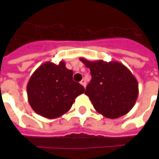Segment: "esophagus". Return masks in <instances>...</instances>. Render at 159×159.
Returning <instances> with one entry per match:
<instances>
[{"mask_svg": "<svg viewBox=\"0 0 159 159\" xmlns=\"http://www.w3.org/2000/svg\"><path fill=\"white\" fill-rule=\"evenodd\" d=\"M80 83H81V84H82L84 87H86V80H85V79H82V81L80 82Z\"/></svg>", "mask_w": 159, "mask_h": 159, "instance_id": "34e87169", "label": "esophagus"}]
</instances>
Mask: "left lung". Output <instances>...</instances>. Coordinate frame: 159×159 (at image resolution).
<instances>
[{
	"mask_svg": "<svg viewBox=\"0 0 159 159\" xmlns=\"http://www.w3.org/2000/svg\"><path fill=\"white\" fill-rule=\"evenodd\" d=\"M80 60L91 71L92 80L85 94L95 110L110 119L129 112L139 95L138 81L132 72L117 61H89L83 57Z\"/></svg>",
	"mask_w": 159,
	"mask_h": 159,
	"instance_id": "8db88e82",
	"label": "left lung"
}]
</instances>
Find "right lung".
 <instances>
[{"label":"right lung","instance_id":"1","mask_svg":"<svg viewBox=\"0 0 159 159\" xmlns=\"http://www.w3.org/2000/svg\"><path fill=\"white\" fill-rule=\"evenodd\" d=\"M73 72L64 61L58 64L46 62L31 75L27 95L31 108L39 116L56 119L67 113L75 99L85 92L84 87L72 79Z\"/></svg>","mask_w":159,"mask_h":159}]
</instances>
